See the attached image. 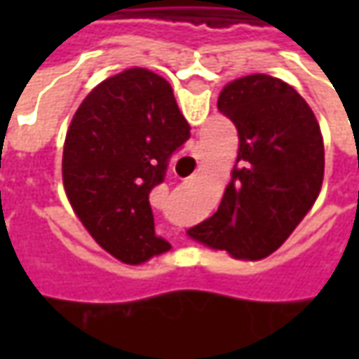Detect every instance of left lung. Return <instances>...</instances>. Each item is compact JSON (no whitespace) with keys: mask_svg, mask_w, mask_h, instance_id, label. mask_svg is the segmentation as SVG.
Here are the masks:
<instances>
[{"mask_svg":"<svg viewBox=\"0 0 359 359\" xmlns=\"http://www.w3.org/2000/svg\"><path fill=\"white\" fill-rule=\"evenodd\" d=\"M217 109L238 130V158L217 212L187 236L255 262L273 254L318 200L324 137L306 100L266 74L229 81Z\"/></svg>","mask_w":359,"mask_h":359,"instance_id":"obj_1","label":"left lung"}]
</instances>
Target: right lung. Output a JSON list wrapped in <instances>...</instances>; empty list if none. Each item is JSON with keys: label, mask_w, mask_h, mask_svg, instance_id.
I'll return each mask as SVG.
<instances>
[{"label": "right lung", "mask_w": 359, "mask_h": 359, "mask_svg": "<svg viewBox=\"0 0 359 359\" xmlns=\"http://www.w3.org/2000/svg\"><path fill=\"white\" fill-rule=\"evenodd\" d=\"M189 130L172 86L145 67L107 77L77 107L63 144V187L91 238L123 264L172 248L156 236L149 191Z\"/></svg>", "instance_id": "add662e5"}]
</instances>
